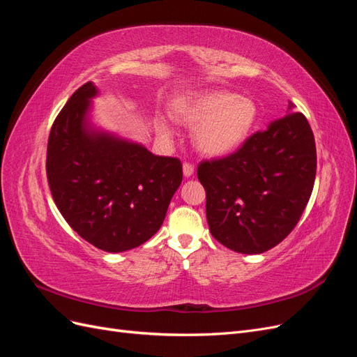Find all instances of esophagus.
Returning <instances> with one entry per match:
<instances>
[{"instance_id":"esophagus-1","label":"esophagus","mask_w":357,"mask_h":357,"mask_svg":"<svg viewBox=\"0 0 357 357\" xmlns=\"http://www.w3.org/2000/svg\"><path fill=\"white\" fill-rule=\"evenodd\" d=\"M183 174L185 177H190L193 174V165L190 162H183Z\"/></svg>"}]
</instances>
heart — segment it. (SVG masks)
Returning <instances> with one entry per match:
<instances>
[{
    "instance_id": "obj_1",
    "label": "heart",
    "mask_w": 357,
    "mask_h": 357,
    "mask_svg": "<svg viewBox=\"0 0 357 357\" xmlns=\"http://www.w3.org/2000/svg\"><path fill=\"white\" fill-rule=\"evenodd\" d=\"M176 121L195 126L193 142L201 152L220 156L240 147L257 119L253 100L226 91L204 92L172 105ZM167 131L165 126H162Z\"/></svg>"
}]
</instances>
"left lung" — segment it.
I'll list each match as a JSON object with an SVG mask.
<instances>
[{
    "label": "left lung",
    "mask_w": 357,
    "mask_h": 357,
    "mask_svg": "<svg viewBox=\"0 0 357 357\" xmlns=\"http://www.w3.org/2000/svg\"><path fill=\"white\" fill-rule=\"evenodd\" d=\"M316 168L311 126L289 102L286 117L248 137L234 153L198 165L211 235L244 255L275 247L304 213Z\"/></svg>",
    "instance_id": "obj_1"
}]
</instances>
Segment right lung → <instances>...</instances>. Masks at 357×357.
<instances>
[{"mask_svg": "<svg viewBox=\"0 0 357 357\" xmlns=\"http://www.w3.org/2000/svg\"><path fill=\"white\" fill-rule=\"evenodd\" d=\"M95 95V86L84 83L56 116L46 172L53 201L73 231L100 250L119 253L159 231L183 168L178 158L88 132L86 113Z\"/></svg>", "mask_w": 357, "mask_h": 357, "instance_id": "right-lung-1", "label": "right lung"}]
</instances>
